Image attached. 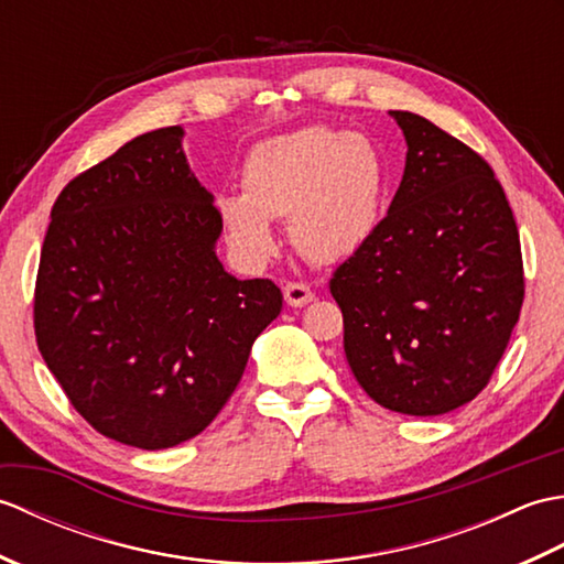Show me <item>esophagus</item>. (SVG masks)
<instances>
[{"label":"esophagus","instance_id":"esophagus-1","mask_svg":"<svg viewBox=\"0 0 564 564\" xmlns=\"http://www.w3.org/2000/svg\"><path fill=\"white\" fill-rule=\"evenodd\" d=\"M283 295H285V303H289L291 307H303L315 297V293L310 291L305 283H285Z\"/></svg>","mask_w":564,"mask_h":564}]
</instances>
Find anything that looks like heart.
Here are the masks:
<instances>
[{
    "label": "heart",
    "instance_id": "b5f03b06",
    "mask_svg": "<svg viewBox=\"0 0 564 564\" xmlns=\"http://www.w3.org/2000/svg\"><path fill=\"white\" fill-rule=\"evenodd\" d=\"M242 194L215 200L227 245L247 263L275 249L273 220L315 263H341L378 235L390 191L386 154L373 140L329 126H307L257 142L239 172Z\"/></svg>",
    "mask_w": 564,
    "mask_h": 564
}]
</instances>
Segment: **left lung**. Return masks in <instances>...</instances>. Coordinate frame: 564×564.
Returning <instances> with one entry per match:
<instances>
[{
  "label": "left lung",
  "mask_w": 564,
  "mask_h": 564,
  "mask_svg": "<svg viewBox=\"0 0 564 564\" xmlns=\"http://www.w3.org/2000/svg\"><path fill=\"white\" fill-rule=\"evenodd\" d=\"M406 140L378 235L334 271L344 351L368 398L436 416L475 400L523 303L521 242L480 154L426 118L390 111Z\"/></svg>",
  "instance_id": "left-lung-1"
}]
</instances>
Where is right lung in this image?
I'll use <instances>...</instances> for the list:
<instances>
[{
	"instance_id": "1",
	"label": "right lung",
	"mask_w": 564,
	"mask_h": 564,
	"mask_svg": "<svg viewBox=\"0 0 564 564\" xmlns=\"http://www.w3.org/2000/svg\"><path fill=\"white\" fill-rule=\"evenodd\" d=\"M182 138L152 130L72 178L35 279L43 361L99 434L142 451L218 416L283 307L273 281H239L215 254L218 208Z\"/></svg>"
}]
</instances>
